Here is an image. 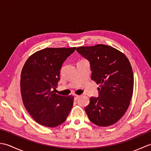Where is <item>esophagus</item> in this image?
I'll return each mask as SVG.
<instances>
[{
  "label": "esophagus",
  "mask_w": 151,
  "mask_h": 151,
  "mask_svg": "<svg viewBox=\"0 0 151 151\" xmlns=\"http://www.w3.org/2000/svg\"><path fill=\"white\" fill-rule=\"evenodd\" d=\"M80 97H81V95H75V101H76V100H77V99Z\"/></svg>",
  "instance_id": "34e87169"
}]
</instances>
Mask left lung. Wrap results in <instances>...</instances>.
Returning a JSON list of instances; mask_svg holds the SVG:
<instances>
[{"label":"left lung","instance_id":"obj_1","mask_svg":"<svg viewBox=\"0 0 151 151\" xmlns=\"http://www.w3.org/2000/svg\"><path fill=\"white\" fill-rule=\"evenodd\" d=\"M91 65V79L99 84V97H91L85 111L99 127L115 124L123 116L133 94L134 75L129 59L115 48L99 44L77 47Z\"/></svg>","mask_w":151,"mask_h":151}]
</instances>
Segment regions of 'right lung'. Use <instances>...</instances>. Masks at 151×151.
Returning <instances> with one entry per match:
<instances>
[{
	"label": "right lung",
	"instance_id": "right-lung-1",
	"mask_svg": "<svg viewBox=\"0 0 151 151\" xmlns=\"http://www.w3.org/2000/svg\"><path fill=\"white\" fill-rule=\"evenodd\" d=\"M76 47L46 48L28 58L21 74L24 107L37 123L47 127L62 124L73 106L74 96L56 93L60 69Z\"/></svg>",
	"mask_w": 151,
	"mask_h": 151
}]
</instances>
